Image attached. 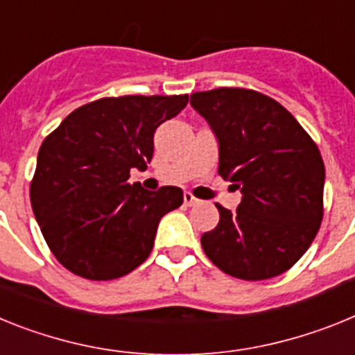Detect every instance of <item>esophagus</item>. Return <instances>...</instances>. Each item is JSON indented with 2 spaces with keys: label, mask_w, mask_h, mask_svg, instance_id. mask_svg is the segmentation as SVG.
Here are the masks:
<instances>
[{
  "label": "esophagus",
  "mask_w": 355,
  "mask_h": 355,
  "mask_svg": "<svg viewBox=\"0 0 355 355\" xmlns=\"http://www.w3.org/2000/svg\"><path fill=\"white\" fill-rule=\"evenodd\" d=\"M200 200L195 198V196L191 195V193H184V203H186L187 207H193V205H196Z\"/></svg>",
  "instance_id": "obj_1"
}]
</instances>
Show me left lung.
I'll return each mask as SVG.
<instances>
[{"label":"left lung","instance_id":"obj_1","mask_svg":"<svg viewBox=\"0 0 355 355\" xmlns=\"http://www.w3.org/2000/svg\"><path fill=\"white\" fill-rule=\"evenodd\" d=\"M220 150L218 173L241 191L236 211L202 248L221 271L243 280L284 273L313 243L323 218L325 166L318 146L279 101L250 89L191 94Z\"/></svg>","mask_w":355,"mask_h":355}]
</instances>
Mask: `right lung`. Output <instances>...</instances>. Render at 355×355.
<instances>
[{"mask_svg": "<svg viewBox=\"0 0 355 355\" xmlns=\"http://www.w3.org/2000/svg\"><path fill=\"white\" fill-rule=\"evenodd\" d=\"M180 96L101 98L71 112L37 155L30 200L58 263L89 280H112L148 259L160 218L184 202L180 187L128 184L144 171L153 134L187 105Z\"/></svg>", "mask_w": 355, "mask_h": 355, "instance_id": "obj_1", "label": "right lung"}]
</instances>
